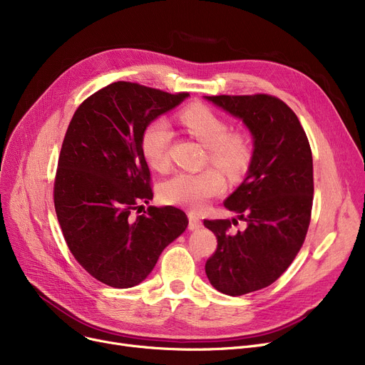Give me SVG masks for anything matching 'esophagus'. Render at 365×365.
<instances>
[{
    "mask_svg": "<svg viewBox=\"0 0 365 365\" xmlns=\"http://www.w3.org/2000/svg\"><path fill=\"white\" fill-rule=\"evenodd\" d=\"M202 226V222L200 220V217H197L195 215H189V229L190 231H197Z\"/></svg>",
    "mask_w": 365,
    "mask_h": 365,
    "instance_id": "esophagus-1",
    "label": "esophagus"
}]
</instances>
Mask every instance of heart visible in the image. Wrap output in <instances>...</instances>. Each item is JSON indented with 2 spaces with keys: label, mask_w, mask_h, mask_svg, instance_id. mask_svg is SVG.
Listing matches in <instances>:
<instances>
[{
  "label": "heart",
  "mask_w": 365,
  "mask_h": 365,
  "mask_svg": "<svg viewBox=\"0 0 365 365\" xmlns=\"http://www.w3.org/2000/svg\"><path fill=\"white\" fill-rule=\"evenodd\" d=\"M180 125L205 146V160L219 167L227 176L240 178L253 160L250 136L241 130L229 131L227 121L212 108L192 105L179 113ZM173 133L163 118L149 121L140 134V152L153 170H165L170 164V145ZM226 182L217 168L198 173L178 171L160 185L164 202L200 212L205 204L220 195Z\"/></svg>",
  "instance_id": "heart-1"
}]
</instances>
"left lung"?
<instances>
[{"mask_svg": "<svg viewBox=\"0 0 365 365\" xmlns=\"http://www.w3.org/2000/svg\"><path fill=\"white\" fill-rule=\"evenodd\" d=\"M250 130L255 150L247 178L225 207L245 222L204 220L217 248L205 263L207 278L229 296L257 292L292 264L308 234L314 200L312 150L297 115L269 94L205 96Z\"/></svg>", "mask_w": 365, "mask_h": 365, "instance_id": "1", "label": "left lung"}]
</instances>
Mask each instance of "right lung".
<instances>
[{
  "label": "right lung",
  "mask_w": 365,
  "mask_h": 365,
  "mask_svg": "<svg viewBox=\"0 0 365 365\" xmlns=\"http://www.w3.org/2000/svg\"><path fill=\"white\" fill-rule=\"evenodd\" d=\"M187 96L112 83L87 98L69 123L54 179L56 215L75 260L109 287L142 282L189 223L171 205L131 216L153 197L142 130Z\"/></svg>",
  "instance_id": "right-lung-1"
}]
</instances>
